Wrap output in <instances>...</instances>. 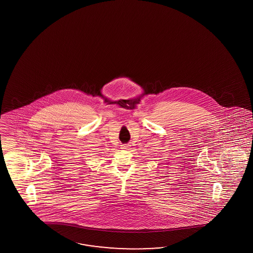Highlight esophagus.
<instances>
[{"instance_id":"34e87169","label":"esophagus","mask_w":253,"mask_h":253,"mask_svg":"<svg viewBox=\"0 0 253 253\" xmlns=\"http://www.w3.org/2000/svg\"><path fill=\"white\" fill-rule=\"evenodd\" d=\"M121 148H122V149H124V150H126V149H128L129 148V145H127V144H124V145H121Z\"/></svg>"}]
</instances>
